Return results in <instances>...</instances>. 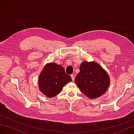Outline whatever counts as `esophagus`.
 Segmentation results:
<instances>
[{
    "label": "esophagus",
    "instance_id": "1",
    "mask_svg": "<svg viewBox=\"0 0 134 134\" xmlns=\"http://www.w3.org/2000/svg\"><path fill=\"white\" fill-rule=\"evenodd\" d=\"M71 77L72 78V80L74 81L75 80V76H74V74H71Z\"/></svg>",
    "mask_w": 134,
    "mask_h": 134
}]
</instances>
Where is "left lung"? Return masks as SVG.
Listing matches in <instances>:
<instances>
[{"label":"left lung","instance_id":"8db88e82","mask_svg":"<svg viewBox=\"0 0 134 134\" xmlns=\"http://www.w3.org/2000/svg\"><path fill=\"white\" fill-rule=\"evenodd\" d=\"M83 93L91 99L100 97L108 90L110 79L107 72L94 62L85 61L80 66L75 80Z\"/></svg>","mask_w":134,"mask_h":134}]
</instances>
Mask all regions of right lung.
<instances>
[{
    "instance_id": "right-lung-1",
    "label": "right lung",
    "mask_w": 134,
    "mask_h": 134,
    "mask_svg": "<svg viewBox=\"0 0 134 134\" xmlns=\"http://www.w3.org/2000/svg\"><path fill=\"white\" fill-rule=\"evenodd\" d=\"M71 80L70 75L65 72L64 68L60 65L48 63L40 75V91L48 97H53L59 94L64 85Z\"/></svg>"
}]
</instances>
